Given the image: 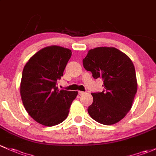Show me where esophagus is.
Segmentation results:
<instances>
[{
  "instance_id": "obj_1",
  "label": "esophagus",
  "mask_w": 156,
  "mask_h": 156,
  "mask_svg": "<svg viewBox=\"0 0 156 156\" xmlns=\"http://www.w3.org/2000/svg\"><path fill=\"white\" fill-rule=\"evenodd\" d=\"M84 92H83V91H78V94L80 95V96H82V95H83L84 94Z\"/></svg>"
}]
</instances>
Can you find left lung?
I'll list each match as a JSON object with an SVG mask.
<instances>
[{"instance_id": "8db88e82", "label": "left lung", "mask_w": 156, "mask_h": 156, "mask_svg": "<svg viewBox=\"0 0 156 156\" xmlns=\"http://www.w3.org/2000/svg\"><path fill=\"white\" fill-rule=\"evenodd\" d=\"M83 66L95 79L104 81L105 90L91 93L93 101L87 109L90 116L103 125L119 122L132 108L137 90L132 60L114 47H98L88 51Z\"/></svg>"}]
</instances>
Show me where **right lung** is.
I'll return each mask as SVG.
<instances>
[{"label": "right lung", "mask_w": 156, "mask_h": 156, "mask_svg": "<svg viewBox=\"0 0 156 156\" xmlns=\"http://www.w3.org/2000/svg\"><path fill=\"white\" fill-rule=\"evenodd\" d=\"M71 56L70 49L51 45L37 51L24 66L21 97L27 112L39 124L54 126L67 118L78 91L59 90L57 81Z\"/></svg>", "instance_id": "obj_1"}]
</instances>
